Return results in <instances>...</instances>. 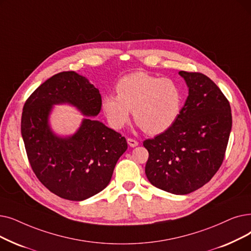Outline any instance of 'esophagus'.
Instances as JSON below:
<instances>
[{"mask_svg":"<svg viewBox=\"0 0 251 251\" xmlns=\"http://www.w3.org/2000/svg\"><path fill=\"white\" fill-rule=\"evenodd\" d=\"M127 143H128V145H129L130 147H131V148H134V147L138 146L137 140H135V139H133V138H127Z\"/></svg>","mask_w":251,"mask_h":251,"instance_id":"esophagus-1","label":"esophagus"}]
</instances>
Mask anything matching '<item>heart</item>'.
<instances>
[{
	"label": "heart",
	"instance_id": "1",
	"mask_svg": "<svg viewBox=\"0 0 251 251\" xmlns=\"http://www.w3.org/2000/svg\"><path fill=\"white\" fill-rule=\"evenodd\" d=\"M117 95L102 99V110L110 125L123 128L132 111L135 122L149 134L166 131L178 118L182 106L179 86L167 78L143 72L129 74L116 86Z\"/></svg>",
	"mask_w": 251,
	"mask_h": 251
}]
</instances>
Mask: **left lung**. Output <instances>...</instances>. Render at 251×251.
<instances>
[{
    "mask_svg": "<svg viewBox=\"0 0 251 251\" xmlns=\"http://www.w3.org/2000/svg\"><path fill=\"white\" fill-rule=\"evenodd\" d=\"M189 96L174 124L144 147L146 174L158 189L186 195L203 187L220 169L232 129L230 102L216 84L201 73H178Z\"/></svg>",
    "mask_w": 251,
    "mask_h": 251,
    "instance_id": "8db88e82",
    "label": "left lung"
}]
</instances>
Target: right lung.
Instances as JSON below:
<instances>
[{"mask_svg":"<svg viewBox=\"0 0 251 251\" xmlns=\"http://www.w3.org/2000/svg\"><path fill=\"white\" fill-rule=\"evenodd\" d=\"M69 103L87 117L68 138L54 135L48 123L51 105ZM101 110L99 89L75 72L54 75L30 94L21 116V135L38 179L58 197L82 201L101 192L111 181L127 141L93 118Z\"/></svg>","mask_w":251,"mask_h":251,"instance_id":"add662e5","label":"right lung"}]
</instances>
